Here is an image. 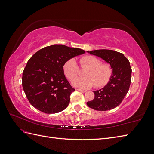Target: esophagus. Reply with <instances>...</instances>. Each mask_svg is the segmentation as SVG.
<instances>
[{
  "instance_id": "1",
  "label": "esophagus",
  "mask_w": 154,
  "mask_h": 154,
  "mask_svg": "<svg viewBox=\"0 0 154 154\" xmlns=\"http://www.w3.org/2000/svg\"><path fill=\"white\" fill-rule=\"evenodd\" d=\"M76 91H80V92H87L85 90H82V89H79V88H76Z\"/></svg>"
}]
</instances>
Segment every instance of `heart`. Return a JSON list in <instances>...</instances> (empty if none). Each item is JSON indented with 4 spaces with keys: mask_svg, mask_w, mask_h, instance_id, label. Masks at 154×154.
Masks as SVG:
<instances>
[{
    "mask_svg": "<svg viewBox=\"0 0 154 154\" xmlns=\"http://www.w3.org/2000/svg\"><path fill=\"white\" fill-rule=\"evenodd\" d=\"M81 67H87L83 72L84 78H75L78 75V68L75 60L71 58L65 62L63 71L66 77L72 82L74 87L86 89L95 85L101 87L109 82L112 74V69L108 63H101V60L91 55H87L80 58Z\"/></svg>",
    "mask_w": 154,
    "mask_h": 154,
    "instance_id": "obj_1",
    "label": "heart"
}]
</instances>
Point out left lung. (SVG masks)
I'll use <instances>...</instances> for the list:
<instances>
[{
	"label": "left lung",
	"instance_id": "1",
	"mask_svg": "<svg viewBox=\"0 0 154 154\" xmlns=\"http://www.w3.org/2000/svg\"><path fill=\"white\" fill-rule=\"evenodd\" d=\"M87 53L103 59L110 64L112 74L107 84L101 89L93 91L94 98L87 105L96 110L105 111L118 106L129 90L132 69L124 54L113 50L98 49Z\"/></svg>",
	"mask_w": 154,
	"mask_h": 154
}]
</instances>
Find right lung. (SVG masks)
<instances>
[{
    "label": "right lung",
    "instance_id": "right-lung-1",
    "mask_svg": "<svg viewBox=\"0 0 154 154\" xmlns=\"http://www.w3.org/2000/svg\"><path fill=\"white\" fill-rule=\"evenodd\" d=\"M85 53L79 48L60 44L45 47L27 62L22 73V87L27 100L35 108L46 114L66 109L70 96L75 91L63 71L67 60Z\"/></svg>",
    "mask_w": 154,
    "mask_h": 154
}]
</instances>
